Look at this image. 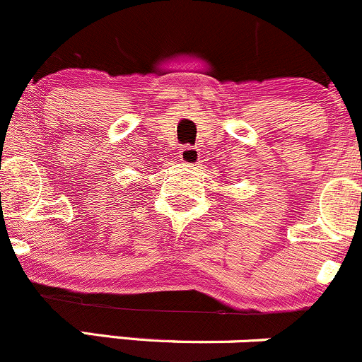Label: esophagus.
Returning <instances> with one entry per match:
<instances>
[{
  "label": "esophagus",
  "mask_w": 362,
  "mask_h": 362,
  "mask_svg": "<svg viewBox=\"0 0 362 362\" xmlns=\"http://www.w3.org/2000/svg\"><path fill=\"white\" fill-rule=\"evenodd\" d=\"M180 160L185 164H198L199 163V152L194 146H182L180 150Z\"/></svg>",
  "instance_id": "obj_1"
}]
</instances>
